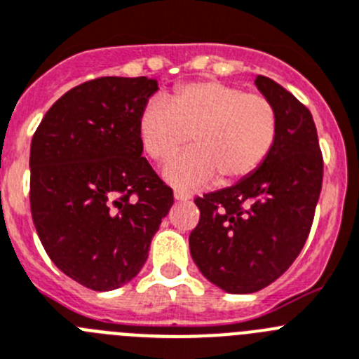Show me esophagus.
<instances>
[{
    "label": "esophagus",
    "instance_id": "1",
    "mask_svg": "<svg viewBox=\"0 0 359 359\" xmlns=\"http://www.w3.org/2000/svg\"><path fill=\"white\" fill-rule=\"evenodd\" d=\"M173 196H175V200H179V202H187V200L191 198V195H189V193L179 191V189H177V191L173 193Z\"/></svg>",
    "mask_w": 359,
    "mask_h": 359
}]
</instances>
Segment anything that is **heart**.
I'll list each match as a JSON object with an SVG mask.
<instances>
[{
  "label": "heart",
  "mask_w": 359,
  "mask_h": 359,
  "mask_svg": "<svg viewBox=\"0 0 359 359\" xmlns=\"http://www.w3.org/2000/svg\"><path fill=\"white\" fill-rule=\"evenodd\" d=\"M279 121L270 100L218 80L177 87L164 100H150L137 118L144 154L168 163L187 144V154L170 163L164 177L180 187L216 182L231 186L257 172L277 140Z\"/></svg>",
  "instance_id": "1"
}]
</instances>
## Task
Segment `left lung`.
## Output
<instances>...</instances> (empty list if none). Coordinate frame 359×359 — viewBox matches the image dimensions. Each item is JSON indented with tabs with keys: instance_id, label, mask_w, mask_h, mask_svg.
I'll list each match as a JSON object with an SVG mask.
<instances>
[{
	"instance_id": "8db88e82",
	"label": "left lung",
	"mask_w": 359,
	"mask_h": 359,
	"mask_svg": "<svg viewBox=\"0 0 359 359\" xmlns=\"http://www.w3.org/2000/svg\"><path fill=\"white\" fill-rule=\"evenodd\" d=\"M279 121L273 150L234 186L196 196L189 250L202 276L227 293H254L279 279L304 247L324 163L311 112L268 76L254 80Z\"/></svg>"
}]
</instances>
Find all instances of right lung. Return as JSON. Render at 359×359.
Here are the masks:
<instances>
[{"label": "right lung", "instance_id": "obj_1", "mask_svg": "<svg viewBox=\"0 0 359 359\" xmlns=\"http://www.w3.org/2000/svg\"><path fill=\"white\" fill-rule=\"evenodd\" d=\"M157 80L102 76L44 114L30 147V208L39 240L67 277L95 292L143 268L173 191L148 164L137 118Z\"/></svg>", "mask_w": 359, "mask_h": 359}]
</instances>
